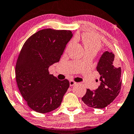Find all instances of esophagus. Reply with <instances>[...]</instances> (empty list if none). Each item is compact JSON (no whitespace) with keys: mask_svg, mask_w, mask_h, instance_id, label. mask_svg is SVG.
<instances>
[{"mask_svg":"<svg viewBox=\"0 0 134 134\" xmlns=\"http://www.w3.org/2000/svg\"><path fill=\"white\" fill-rule=\"evenodd\" d=\"M69 83H70V86H73V85H75L76 84V82H75V81H74V80H70V82H69Z\"/></svg>","mask_w":134,"mask_h":134,"instance_id":"obj_1","label":"esophagus"}]
</instances>
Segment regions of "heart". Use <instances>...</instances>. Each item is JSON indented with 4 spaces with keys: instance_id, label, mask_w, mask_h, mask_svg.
<instances>
[{
    "instance_id": "heart-1",
    "label": "heart",
    "mask_w": 134,
    "mask_h": 134,
    "mask_svg": "<svg viewBox=\"0 0 134 134\" xmlns=\"http://www.w3.org/2000/svg\"><path fill=\"white\" fill-rule=\"evenodd\" d=\"M82 41L84 44L85 51H93L97 53L101 49V42L100 39L96 36L93 35L85 34L83 36ZM74 42V39H72L69 42L68 47L70 46Z\"/></svg>"
}]
</instances>
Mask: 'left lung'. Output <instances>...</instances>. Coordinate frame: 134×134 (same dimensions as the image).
Wrapping results in <instances>:
<instances>
[{"label": "left lung", "instance_id": "left-lung-1", "mask_svg": "<svg viewBox=\"0 0 134 134\" xmlns=\"http://www.w3.org/2000/svg\"><path fill=\"white\" fill-rule=\"evenodd\" d=\"M97 70L100 75V85L94 91L87 89L82 100L88 107L104 109L113 102L120 92L121 68L117 66L113 53L106 51L98 62Z\"/></svg>", "mask_w": 134, "mask_h": 134}]
</instances>
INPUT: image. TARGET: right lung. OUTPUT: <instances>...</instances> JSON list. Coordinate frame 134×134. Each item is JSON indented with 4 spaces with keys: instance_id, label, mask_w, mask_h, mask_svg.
Returning <instances> with one entry per match:
<instances>
[{
    "instance_id": "1",
    "label": "right lung",
    "mask_w": 134,
    "mask_h": 134,
    "mask_svg": "<svg viewBox=\"0 0 134 134\" xmlns=\"http://www.w3.org/2000/svg\"><path fill=\"white\" fill-rule=\"evenodd\" d=\"M70 30L46 29L30 36L17 58L15 78L22 97L30 109L41 114L57 109L69 87V82L49 74L72 37Z\"/></svg>"
}]
</instances>
